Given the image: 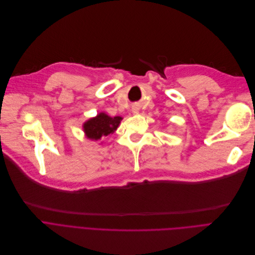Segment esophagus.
Returning a JSON list of instances; mask_svg holds the SVG:
<instances>
[{
  "instance_id": "34e87169",
  "label": "esophagus",
  "mask_w": 255,
  "mask_h": 255,
  "mask_svg": "<svg viewBox=\"0 0 255 255\" xmlns=\"http://www.w3.org/2000/svg\"><path fill=\"white\" fill-rule=\"evenodd\" d=\"M132 113L134 114H138L139 113V108L138 107H132Z\"/></svg>"
}]
</instances>
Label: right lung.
I'll return each mask as SVG.
<instances>
[{"mask_svg": "<svg viewBox=\"0 0 255 255\" xmlns=\"http://www.w3.org/2000/svg\"><path fill=\"white\" fill-rule=\"evenodd\" d=\"M123 117H111L105 112H100L95 117H91L83 124L85 137L92 141H99L103 137L112 135L118 128ZM103 143V142H102Z\"/></svg>", "mask_w": 255, "mask_h": 255, "instance_id": "obj_1", "label": "right lung"}]
</instances>
